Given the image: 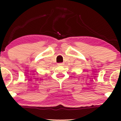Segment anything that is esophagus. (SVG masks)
I'll use <instances>...</instances> for the list:
<instances>
[{"label":"esophagus","mask_w":121,"mask_h":121,"mask_svg":"<svg viewBox=\"0 0 121 121\" xmlns=\"http://www.w3.org/2000/svg\"><path fill=\"white\" fill-rule=\"evenodd\" d=\"M58 65H64V63H61H61H59L57 64Z\"/></svg>","instance_id":"34e87169"}]
</instances>
